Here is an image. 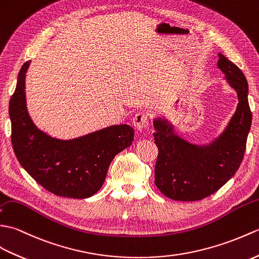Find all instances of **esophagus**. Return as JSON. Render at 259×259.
Instances as JSON below:
<instances>
[{"instance_id": "obj_1", "label": "esophagus", "mask_w": 259, "mask_h": 259, "mask_svg": "<svg viewBox=\"0 0 259 259\" xmlns=\"http://www.w3.org/2000/svg\"><path fill=\"white\" fill-rule=\"evenodd\" d=\"M133 125L136 131L144 132L148 127V117L144 113H137L133 118Z\"/></svg>"}]
</instances>
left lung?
<instances>
[{
	"instance_id": "left-lung-1",
	"label": "left lung",
	"mask_w": 259,
	"mask_h": 259,
	"mask_svg": "<svg viewBox=\"0 0 259 259\" xmlns=\"http://www.w3.org/2000/svg\"><path fill=\"white\" fill-rule=\"evenodd\" d=\"M217 66L236 91L238 104L226 127L207 144H194L176 133L166 117H155L154 140L158 147L155 185L166 197L194 202L217 192L231 180L244 158L251 126L248 83L243 72L222 53Z\"/></svg>"
}]
</instances>
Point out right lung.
<instances>
[{"label":"right lung","mask_w":259,"mask_h":259,"mask_svg":"<svg viewBox=\"0 0 259 259\" xmlns=\"http://www.w3.org/2000/svg\"><path fill=\"white\" fill-rule=\"evenodd\" d=\"M30 63L21 68L9 106L16 158L39 185L57 196L91 197L100 191L113 158L132 145L134 130L123 124L71 140L50 136L34 124L27 111L25 77Z\"/></svg>","instance_id":"add662e5"}]
</instances>
